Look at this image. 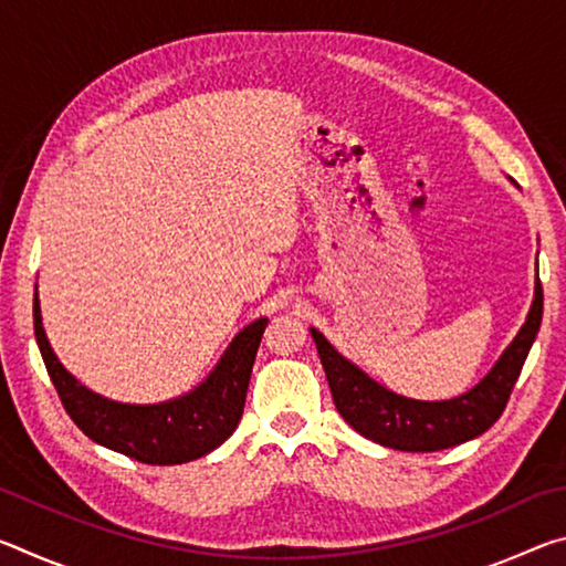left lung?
<instances>
[{
  "instance_id": "8db88e82",
  "label": "left lung",
  "mask_w": 566,
  "mask_h": 566,
  "mask_svg": "<svg viewBox=\"0 0 566 566\" xmlns=\"http://www.w3.org/2000/svg\"><path fill=\"white\" fill-rule=\"evenodd\" d=\"M542 310V282L536 280L534 302L526 322L510 347L502 352V357L496 359L490 375L476 387L464 391L462 397L444 401H419L395 395L364 375L357 364L344 359L324 339L322 332L314 327L310 332L317 344L334 405L349 427L381 447L401 449V452H439V449H449L479 437L502 417L516 379H520L526 354L539 332Z\"/></svg>"
}]
</instances>
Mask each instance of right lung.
<instances>
[{"instance_id":"obj_1","label":"right lung","mask_w":566,"mask_h":566,"mask_svg":"<svg viewBox=\"0 0 566 566\" xmlns=\"http://www.w3.org/2000/svg\"><path fill=\"white\" fill-rule=\"evenodd\" d=\"M266 322L270 319L260 317L247 324L209 377L187 395L159 405H122L80 385L64 369L44 334L40 300L34 294V337L66 415L92 442L145 464H185L232 437L242 419L249 377Z\"/></svg>"}]
</instances>
